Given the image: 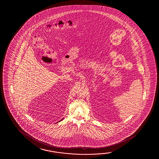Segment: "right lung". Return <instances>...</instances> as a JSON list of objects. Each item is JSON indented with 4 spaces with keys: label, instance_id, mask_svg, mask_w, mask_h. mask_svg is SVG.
<instances>
[{
    "label": "right lung",
    "instance_id": "1",
    "mask_svg": "<svg viewBox=\"0 0 159 159\" xmlns=\"http://www.w3.org/2000/svg\"><path fill=\"white\" fill-rule=\"evenodd\" d=\"M63 119H62V120H63ZM61 120H60V121H61ZM60 121H59V122H60Z\"/></svg>",
    "mask_w": 159,
    "mask_h": 159
}]
</instances>
